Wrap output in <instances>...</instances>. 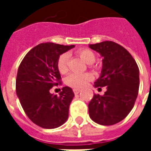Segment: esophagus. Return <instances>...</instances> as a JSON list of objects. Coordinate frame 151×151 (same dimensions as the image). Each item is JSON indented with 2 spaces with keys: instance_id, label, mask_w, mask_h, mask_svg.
<instances>
[{
  "instance_id": "1",
  "label": "esophagus",
  "mask_w": 151,
  "mask_h": 151,
  "mask_svg": "<svg viewBox=\"0 0 151 151\" xmlns=\"http://www.w3.org/2000/svg\"><path fill=\"white\" fill-rule=\"evenodd\" d=\"M73 93L75 95H77V94H78L79 92H80V90L79 89H73Z\"/></svg>"
}]
</instances>
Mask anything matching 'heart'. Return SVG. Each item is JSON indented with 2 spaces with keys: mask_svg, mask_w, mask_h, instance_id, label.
<instances>
[{
  "mask_svg": "<svg viewBox=\"0 0 151 151\" xmlns=\"http://www.w3.org/2000/svg\"><path fill=\"white\" fill-rule=\"evenodd\" d=\"M76 54L81 57L84 61L87 64H92L96 60V54L94 51L89 49L86 47L80 48L77 52ZM91 65V67H92ZM57 69L61 74H66L69 72V55L67 53H63L60 55L57 62H56ZM93 75L91 73H71L65 79L66 85L74 89H79L84 87L89 82H91L93 79Z\"/></svg>",
  "mask_w": 151,
  "mask_h": 151,
  "instance_id": "obj_1",
  "label": "heart"
}]
</instances>
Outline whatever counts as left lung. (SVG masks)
<instances>
[{
	"label": "left lung",
	"instance_id": "1",
	"mask_svg": "<svg viewBox=\"0 0 151 151\" xmlns=\"http://www.w3.org/2000/svg\"><path fill=\"white\" fill-rule=\"evenodd\" d=\"M101 54V76L96 87L107 86L104 95L95 94L88 104L89 115L95 123L112 125L124 120L133 109L139 89V69L132 55L112 41L91 44Z\"/></svg>",
	"mask_w": 151,
	"mask_h": 151
}]
</instances>
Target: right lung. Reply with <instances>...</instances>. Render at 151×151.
I'll use <instances>...</instances> for the list:
<instances>
[{
    "label": "right lung",
    "mask_w": 151,
    "mask_h": 151,
    "mask_svg": "<svg viewBox=\"0 0 151 151\" xmlns=\"http://www.w3.org/2000/svg\"><path fill=\"white\" fill-rule=\"evenodd\" d=\"M53 43H40L30 50L18 67L16 93L25 113L38 126L55 129L62 125L69 116V108L74 94L64 86L60 95L50 89L61 85L56 67L60 55L74 47Z\"/></svg>",
    "instance_id": "add662e5"
}]
</instances>
